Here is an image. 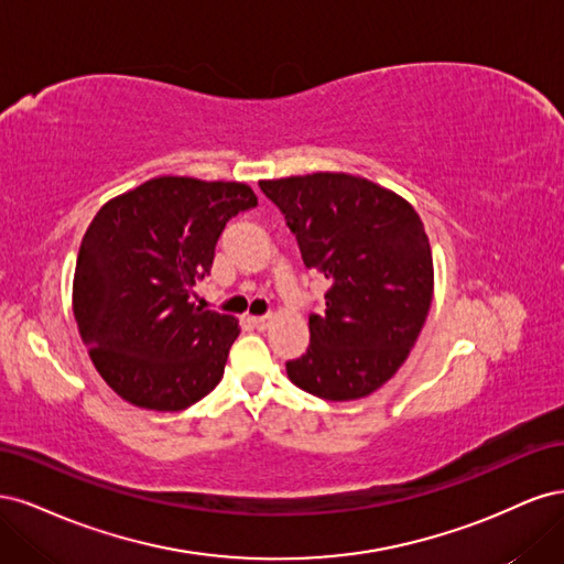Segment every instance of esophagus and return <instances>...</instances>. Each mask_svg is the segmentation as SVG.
I'll return each mask as SVG.
<instances>
[{
    "label": "esophagus",
    "mask_w": 564,
    "mask_h": 564,
    "mask_svg": "<svg viewBox=\"0 0 564 564\" xmlns=\"http://www.w3.org/2000/svg\"><path fill=\"white\" fill-rule=\"evenodd\" d=\"M249 322L253 324L256 329H261V332H263V329H268V327H270L272 322H275V315H270V313H268V315H253V317H249Z\"/></svg>",
    "instance_id": "esophagus-1"
}]
</instances>
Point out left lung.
<instances>
[{
	"instance_id": "8db88e82",
	"label": "left lung",
	"mask_w": 564,
	"mask_h": 564,
	"mask_svg": "<svg viewBox=\"0 0 564 564\" xmlns=\"http://www.w3.org/2000/svg\"><path fill=\"white\" fill-rule=\"evenodd\" d=\"M296 235L305 268L329 280L311 346L286 377L327 402L371 395L414 348L433 301V253L412 204L344 172L261 181Z\"/></svg>"
}]
</instances>
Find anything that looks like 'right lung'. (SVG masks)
<instances>
[{
    "instance_id": "add662e5",
    "label": "right lung",
    "mask_w": 564,
    "mask_h": 564,
    "mask_svg": "<svg viewBox=\"0 0 564 564\" xmlns=\"http://www.w3.org/2000/svg\"><path fill=\"white\" fill-rule=\"evenodd\" d=\"M256 204L247 183L160 176L98 209L77 256L73 313L119 398L181 412L224 379L240 324L191 299L228 220Z\"/></svg>"
}]
</instances>
